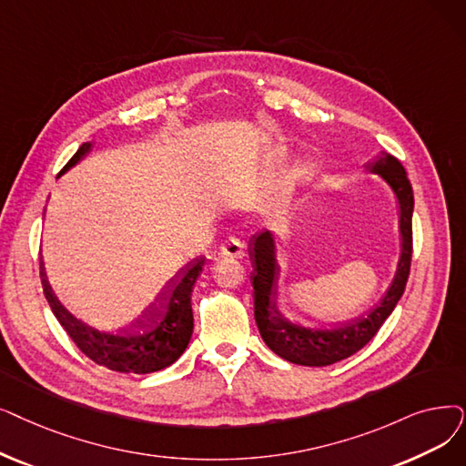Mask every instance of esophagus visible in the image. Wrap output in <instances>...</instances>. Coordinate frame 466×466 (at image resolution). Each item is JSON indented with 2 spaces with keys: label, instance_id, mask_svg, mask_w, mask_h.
I'll list each match as a JSON object with an SVG mask.
<instances>
[{
  "label": "esophagus",
  "instance_id": "1",
  "mask_svg": "<svg viewBox=\"0 0 466 466\" xmlns=\"http://www.w3.org/2000/svg\"><path fill=\"white\" fill-rule=\"evenodd\" d=\"M220 255L234 257V258L246 257V244L239 238H228L225 244L220 246Z\"/></svg>",
  "mask_w": 466,
  "mask_h": 466
}]
</instances>
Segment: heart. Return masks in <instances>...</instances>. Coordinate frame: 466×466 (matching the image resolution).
<instances>
[{"label":"heart","mask_w":466,"mask_h":466,"mask_svg":"<svg viewBox=\"0 0 466 466\" xmlns=\"http://www.w3.org/2000/svg\"><path fill=\"white\" fill-rule=\"evenodd\" d=\"M309 175H310V169H309V166H305V164L297 166V167L293 169V173H291V187H295V185L302 183V180L309 178Z\"/></svg>","instance_id":"obj_1"}]
</instances>
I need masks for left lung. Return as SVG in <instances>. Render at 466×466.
<instances>
[{
  "mask_svg": "<svg viewBox=\"0 0 466 466\" xmlns=\"http://www.w3.org/2000/svg\"><path fill=\"white\" fill-rule=\"evenodd\" d=\"M366 169L380 175L392 188L400 206V234L401 253L398 268L389 291L384 293L379 305L366 316L335 328H307L283 316L276 307V281L279 267L276 260V244L272 232H260L249 241V257L253 265L251 283L255 300V321L267 347L279 358L297 366L323 368L345 360L363 349L375 337L387 319L400 297L406 289L413 253V190L400 161L380 152L375 159L368 161Z\"/></svg>",
  "mask_w": 466,
  "mask_h": 466,
  "instance_id": "obj_1",
  "label": "left lung"
}]
</instances>
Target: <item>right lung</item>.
<instances>
[{"mask_svg": "<svg viewBox=\"0 0 466 466\" xmlns=\"http://www.w3.org/2000/svg\"><path fill=\"white\" fill-rule=\"evenodd\" d=\"M89 150L91 143L79 147L58 177L72 169L79 159H84ZM204 262L206 258L199 257L185 268H180L145 316L131 328L117 333L100 331L72 316L53 293L44 265L39 267V276H42L44 295L55 318L79 350L98 366H105L112 371L145 375L169 368L187 350L194 329L190 295L198 276L204 270Z\"/></svg>", "mask_w": 466, "mask_h": 466, "instance_id": "1", "label": "right lung"}]
</instances>
